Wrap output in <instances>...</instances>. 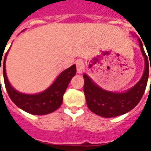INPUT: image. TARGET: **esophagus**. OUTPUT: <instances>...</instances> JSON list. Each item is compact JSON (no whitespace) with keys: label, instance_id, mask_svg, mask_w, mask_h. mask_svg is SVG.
<instances>
[{"label":"esophagus","instance_id":"1","mask_svg":"<svg viewBox=\"0 0 151 151\" xmlns=\"http://www.w3.org/2000/svg\"><path fill=\"white\" fill-rule=\"evenodd\" d=\"M76 70H77V73L81 74V73L83 72V70H84V69H85V65H84V63H83V61L81 60H78L76 61Z\"/></svg>","mask_w":151,"mask_h":151}]
</instances>
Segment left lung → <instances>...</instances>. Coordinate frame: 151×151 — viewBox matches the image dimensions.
Listing matches in <instances>:
<instances>
[{
  "mask_svg": "<svg viewBox=\"0 0 151 151\" xmlns=\"http://www.w3.org/2000/svg\"><path fill=\"white\" fill-rule=\"evenodd\" d=\"M138 41L145 60V70L141 78L131 88L122 92L107 91L97 86L89 76L83 75L86 101L92 113L103 118L117 117L131 111L139 102L146 88L151 63L150 60L149 62L148 57L145 55L142 42L139 38H138Z\"/></svg>",
  "mask_w": 151,
  "mask_h": 151,
  "instance_id": "8db88e82",
  "label": "left lung"
}]
</instances>
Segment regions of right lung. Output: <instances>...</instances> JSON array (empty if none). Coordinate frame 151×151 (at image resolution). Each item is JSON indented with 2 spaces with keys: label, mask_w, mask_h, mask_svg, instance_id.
Masks as SVG:
<instances>
[{
  "label": "right lung",
  "mask_w": 151,
  "mask_h": 151,
  "mask_svg": "<svg viewBox=\"0 0 151 151\" xmlns=\"http://www.w3.org/2000/svg\"><path fill=\"white\" fill-rule=\"evenodd\" d=\"M7 54L8 51L5 55L3 62V76L6 89L11 100L22 110L33 115L49 114L55 112L60 107L63 101V96L68 85L76 73V65H73L70 68L63 70L46 90L36 94H26L16 90L9 82L6 72V60ZM1 60L2 57L0 58V70Z\"/></svg>",
  "instance_id": "obj_1"
}]
</instances>
